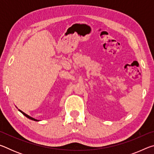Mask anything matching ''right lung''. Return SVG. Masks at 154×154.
<instances>
[{"label": "right lung", "mask_w": 154, "mask_h": 154, "mask_svg": "<svg viewBox=\"0 0 154 154\" xmlns=\"http://www.w3.org/2000/svg\"><path fill=\"white\" fill-rule=\"evenodd\" d=\"M21 113H22L23 115H24V116L26 117V118H29V119H32V120H34V121H38V120H36V119H34V118H31V117H30L29 116H28V115H26V113H24V112L23 111H20V110H19Z\"/></svg>", "instance_id": "1"}]
</instances>
